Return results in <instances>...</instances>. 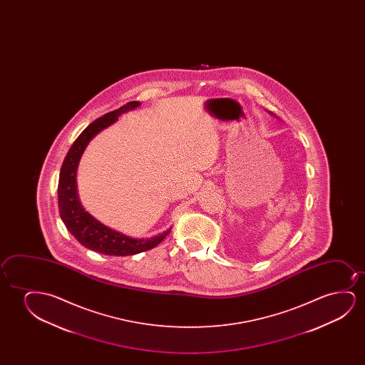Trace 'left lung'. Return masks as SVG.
<instances>
[{
  "label": "left lung",
  "mask_w": 365,
  "mask_h": 365,
  "mask_svg": "<svg viewBox=\"0 0 365 365\" xmlns=\"http://www.w3.org/2000/svg\"><path fill=\"white\" fill-rule=\"evenodd\" d=\"M270 115H275L274 113H272V112H269Z\"/></svg>",
  "instance_id": "left-lung-1"
}]
</instances>
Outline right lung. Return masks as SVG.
<instances>
[{"label": "right lung", "mask_w": 365, "mask_h": 365, "mask_svg": "<svg viewBox=\"0 0 365 365\" xmlns=\"http://www.w3.org/2000/svg\"><path fill=\"white\" fill-rule=\"evenodd\" d=\"M138 101H132L97 118L90 125L86 127L77 140L71 145L65 160L62 163L58 180V210L61 220L65 223L66 228L71 235L80 242L81 245L91 250L106 255H133L140 252L152 250L165 240L170 228L163 233L155 235L152 238H132L120 232L112 230L110 227L101 223L91 215L81 205L77 192V170L80 165L81 157L83 155L87 145L95 135L118 120V117L140 107Z\"/></svg>", "instance_id": "obj_1"}]
</instances>
